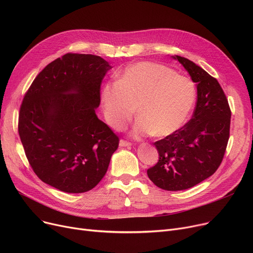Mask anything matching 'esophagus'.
Masks as SVG:
<instances>
[{"mask_svg":"<svg viewBox=\"0 0 253 253\" xmlns=\"http://www.w3.org/2000/svg\"><path fill=\"white\" fill-rule=\"evenodd\" d=\"M119 145H120V147H124V148L127 147V148H129V147H131V143L129 141L121 139V140H120V142H119Z\"/></svg>","mask_w":253,"mask_h":253,"instance_id":"esophagus-1","label":"esophagus"}]
</instances>
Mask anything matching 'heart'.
Here are the masks:
<instances>
[{"label": "heart", "mask_w": 253, "mask_h": 253, "mask_svg": "<svg viewBox=\"0 0 253 253\" xmlns=\"http://www.w3.org/2000/svg\"><path fill=\"white\" fill-rule=\"evenodd\" d=\"M105 121L121 130L135 114V137H166L187 122L196 101V87L188 77L168 66L142 61L127 66L116 82L106 83L100 94Z\"/></svg>", "instance_id": "b5f03b06"}]
</instances>
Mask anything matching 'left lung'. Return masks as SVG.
Here are the masks:
<instances>
[{"mask_svg": "<svg viewBox=\"0 0 253 253\" xmlns=\"http://www.w3.org/2000/svg\"><path fill=\"white\" fill-rule=\"evenodd\" d=\"M197 86L192 119L172 135L156 141L158 163L148 169L160 189L182 191L211 176L219 167L230 137L231 110L217 80L195 62L175 55Z\"/></svg>", "mask_w": 253, "mask_h": 253, "instance_id": "left-lung-1", "label": "left lung"}]
</instances>
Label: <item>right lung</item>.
Instances as JSON below:
<instances>
[{
    "label": "right lung",
    "instance_id": "right-lung-1",
    "mask_svg": "<svg viewBox=\"0 0 253 253\" xmlns=\"http://www.w3.org/2000/svg\"><path fill=\"white\" fill-rule=\"evenodd\" d=\"M111 69L100 56L68 53L37 76L23 98L18 132L26 158L59 191L92 190L118 149V136L95 114Z\"/></svg>",
    "mask_w": 253,
    "mask_h": 253
}]
</instances>
